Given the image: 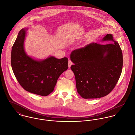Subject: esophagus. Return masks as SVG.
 I'll list each match as a JSON object with an SVG mask.
<instances>
[{"mask_svg":"<svg viewBox=\"0 0 135 135\" xmlns=\"http://www.w3.org/2000/svg\"><path fill=\"white\" fill-rule=\"evenodd\" d=\"M73 62L71 61V60H69V62H68V66H69V68H70L71 66L73 64Z\"/></svg>","mask_w":135,"mask_h":135,"instance_id":"esophagus-1","label":"esophagus"}]
</instances>
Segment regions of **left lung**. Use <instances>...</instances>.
<instances>
[{
    "instance_id": "8db88e82",
    "label": "left lung",
    "mask_w": 135,
    "mask_h": 135,
    "mask_svg": "<svg viewBox=\"0 0 135 135\" xmlns=\"http://www.w3.org/2000/svg\"><path fill=\"white\" fill-rule=\"evenodd\" d=\"M103 40L110 42L90 44L74 50L70 56L74 63L71 69L75 77L77 93L84 99L108 95L122 73L123 54L119 44L111 34H108Z\"/></svg>"
}]
</instances>
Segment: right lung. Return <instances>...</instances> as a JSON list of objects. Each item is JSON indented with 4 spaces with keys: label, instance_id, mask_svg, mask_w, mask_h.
<instances>
[{
    "label": "right lung",
    "instance_id": "right-lung-1",
    "mask_svg": "<svg viewBox=\"0 0 135 135\" xmlns=\"http://www.w3.org/2000/svg\"><path fill=\"white\" fill-rule=\"evenodd\" d=\"M25 31L21 30L11 51V64L13 73L22 87L32 94L46 96L55 88L60 75L68 69L66 57H49L41 61L27 56L24 50Z\"/></svg>",
    "mask_w": 135,
    "mask_h": 135
}]
</instances>
